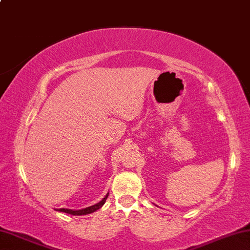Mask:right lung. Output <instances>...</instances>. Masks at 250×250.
<instances>
[{
    "mask_svg": "<svg viewBox=\"0 0 250 250\" xmlns=\"http://www.w3.org/2000/svg\"><path fill=\"white\" fill-rule=\"evenodd\" d=\"M109 195V193L105 194V196L101 200L99 203H97V204L95 205H91L89 207H86V208H83V209H70V208H57L56 210L58 211H62V213H67V214H71V215H77V216H79V215H87V214H91L94 213V211L98 210L99 208H101V207L104 206V204L105 203V200H107V197Z\"/></svg>",
    "mask_w": 250,
    "mask_h": 250,
    "instance_id": "right-lung-1",
    "label": "right lung"
}]
</instances>
